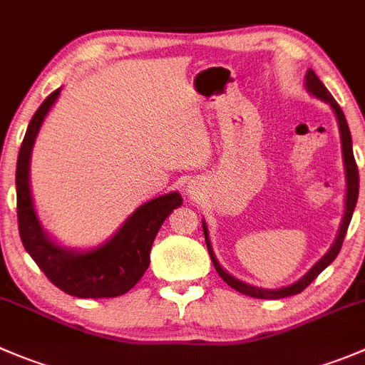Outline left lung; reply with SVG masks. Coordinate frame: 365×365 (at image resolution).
<instances>
[{
  "label": "left lung",
  "mask_w": 365,
  "mask_h": 365,
  "mask_svg": "<svg viewBox=\"0 0 365 365\" xmlns=\"http://www.w3.org/2000/svg\"><path fill=\"white\" fill-rule=\"evenodd\" d=\"M305 78H307V81H305L307 91H309V93L312 94V96H316V98H319V100H323V101H327V103H330V107L334 108L335 118H337V123H339V132H341V143H342V160H344V169H346V185H348V189H346L344 217H342V222H341V228H339L337 239H335V242L331 244L330 250L327 251V255H324V257L321 258V260H317L316 264L312 265V269H310V271L307 272L305 277L299 278V280L294 282V284H292V285H287V287H282V289L253 287V285L244 284V282L237 280V278H233L232 274H228V272H226L225 269H222L221 265H219L217 258H215L214 251H212L210 239H208L207 222L203 221L205 240H207L208 255H210L212 264H214L215 271L219 272V277H221L222 280H225L226 284L230 285V287L235 289V291H239L240 294L251 296V298L280 299V298H287V296L299 294V292H302V291H305V289L309 287V285L312 284V282L316 280L317 277H319V272H323L324 269H327L328 265H330L331 262L335 260V257H337L339 251H341L342 240H344L346 232H348L349 221H351L353 210H355L356 200H359V168H356L355 157H353L351 133H349V126H348V121H346V118H344V112L341 110V107H339L337 101L334 100V96H331V94H330V91H328V88L324 87L323 81H321L319 78L316 76V73H314L312 69L307 71V76Z\"/></svg>",
  "instance_id": "obj_1"
}]
</instances>
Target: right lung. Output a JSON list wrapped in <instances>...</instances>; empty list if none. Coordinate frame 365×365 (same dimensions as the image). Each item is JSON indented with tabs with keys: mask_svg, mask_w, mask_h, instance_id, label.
Instances as JSON below:
<instances>
[{
	"mask_svg": "<svg viewBox=\"0 0 365 365\" xmlns=\"http://www.w3.org/2000/svg\"><path fill=\"white\" fill-rule=\"evenodd\" d=\"M60 88L49 94L28 125L16 169L17 222L24 250L60 291L76 298H115L128 292L150 265V251L165 217L182 205L178 192H169L140 205L101 246L74 251L58 246L42 230L30 190V158L42 121Z\"/></svg>",
	"mask_w": 365,
	"mask_h": 365,
	"instance_id": "add662e5",
	"label": "right lung"
}]
</instances>
